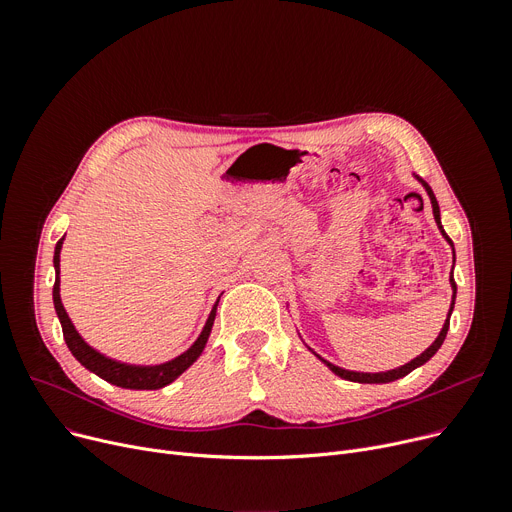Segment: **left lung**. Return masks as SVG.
Here are the masks:
<instances>
[{"label": "left lung", "instance_id": "left-lung-1", "mask_svg": "<svg viewBox=\"0 0 512 512\" xmlns=\"http://www.w3.org/2000/svg\"><path fill=\"white\" fill-rule=\"evenodd\" d=\"M417 180L425 186V191H427V195H429V201H432V207H434V218H436V224H438L440 232H442V234H444V238L450 242V247H454V245H452V240L448 238V234H446V232H444V228H442V222H440V207H438V201H436L434 191H432V188L427 186V182H423L419 176H417ZM450 286H452V303H450L448 317H446V321H444V326H442V330H440L438 338L432 342V346L425 348V351H423L419 357H415L413 361L405 363L402 367L392 369V371H382V373H361V371H348V369H342V367H338V365H332V363H330V361H326V359H321L319 355H317V357H319L321 361H324V363H326V365H328L336 375H340L342 380H348V382H359V384H388V382H394V380H398V378H405V375H409L413 369L421 367L423 363H427L429 359H432V357L438 353V348L442 346V342H444V338H446V334H448V328H450V315H452L454 299H456V282H454L452 274H450Z\"/></svg>", "mask_w": 512, "mask_h": 512}]
</instances>
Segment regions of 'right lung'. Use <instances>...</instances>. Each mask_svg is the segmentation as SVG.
<instances>
[{
    "label": "right lung",
    "mask_w": 512,
    "mask_h": 512,
    "mask_svg": "<svg viewBox=\"0 0 512 512\" xmlns=\"http://www.w3.org/2000/svg\"><path fill=\"white\" fill-rule=\"evenodd\" d=\"M62 242H64V238L58 240L56 253H53V267H56V284H53V307H56V313L60 317L64 340L70 348V353L74 355V359L80 365H85L89 371L99 375L101 380L110 382L114 386H120V388L157 390V388H164V386L172 384L180 373H184L188 367H191L199 359V355L203 353V348L207 344V338L211 334L215 309H218L220 299H218V303L213 305V309H211V313L205 321V328L199 334V338L195 340V344L188 348L186 353L178 355L176 359H172L168 363H161V365H128V363H120V361L105 357L99 351H95L93 346H89L76 332L74 324L70 321L64 305H62V299H60V251H62Z\"/></svg>",
    "instance_id": "1"
}]
</instances>
